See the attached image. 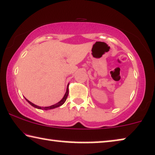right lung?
I'll return each mask as SVG.
<instances>
[{
	"label": "right lung",
	"mask_w": 155,
	"mask_h": 155,
	"mask_svg": "<svg viewBox=\"0 0 155 155\" xmlns=\"http://www.w3.org/2000/svg\"><path fill=\"white\" fill-rule=\"evenodd\" d=\"M68 86H69V84H68L67 86V89H66V92H65V94H64V96H63V97L62 98V99L60 101H58V103L55 104L54 105H51V106H49V107H39V106H37L35 104L31 103V101H29L28 99H27L26 98H25V99H26L27 102H28L29 104L32 106L33 107L35 108H37V109H42V110H46V111H47V110H50V109H55V108H57V107H61V106H62L63 104L65 103V101H66V99L68 97Z\"/></svg>",
	"instance_id": "obj_1"
}]
</instances>
